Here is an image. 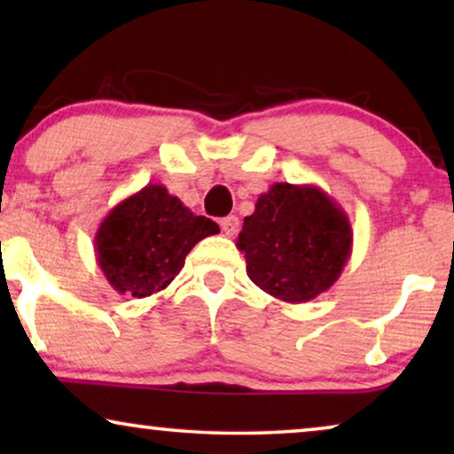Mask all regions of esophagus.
<instances>
[{
    "label": "esophagus",
    "mask_w": 454,
    "mask_h": 454,
    "mask_svg": "<svg viewBox=\"0 0 454 454\" xmlns=\"http://www.w3.org/2000/svg\"><path fill=\"white\" fill-rule=\"evenodd\" d=\"M221 229L225 231V235H229V238H233V235L239 231V219L235 215L225 216V219L221 221Z\"/></svg>",
    "instance_id": "34e87169"
}]
</instances>
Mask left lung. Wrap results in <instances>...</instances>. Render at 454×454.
<instances>
[{
  "label": "left lung",
  "mask_w": 454,
  "mask_h": 454,
  "mask_svg": "<svg viewBox=\"0 0 454 454\" xmlns=\"http://www.w3.org/2000/svg\"><path fill=\"white\" fill-rule=\"evenodd\" d=\"M252 283L287 303H303L337 283L353 231L343 208L318 185L272 184L258 196L238 238Z\"/></svg>",
  "instance_id": "left-lung-1"
}]
</instances>
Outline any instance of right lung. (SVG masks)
<instances>
[{"label": "right lung", "instance_id": "1", "mask_svg": "<svg viewBox=\"0 0 454 454\" xmlns=\"http://www.w3.org/2000/svg\"><path fill=\"white\" fill-rule=\"evenodd\" d=\"M215 233V221L196 216L165 185L148 184L101 221L97 262L117 294L140 300L163 291L184 269L192 247Z\"/></svg>", "mask_w": 454, "mask_h": 454}]
</instances>
